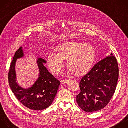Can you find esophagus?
I'll return each instance as SVG.
<instances>
[{
  "instance_id": "34e87169",
  "label": "esophagus",
  "mask_w": 128,
  "mask_h": 128,
  "mask_svg": "<svg viewBox=\"0 0 128 128\" xmlns=\"http://www.w3.org/2000/svg\"><path fill=\"white\" fill-rule=\"evenodd\" d=\"M69 80H63L61 81V84H66V83H68L69 82Z\"/></svg>"
}]
</instances>
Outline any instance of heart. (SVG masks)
<instances>
[{
  "label": "heart",
  "instance_id": "obj_1",
  "mask_svg": "<svg viewBox=\"0 0 128 128\" xmlns=\"http://www.w3.org/2000/svg\"><path fill=\"white\" fill-rule=\"evenodd\" d=\"M55 52L57 54H50L47 59L50 69L56 74L61 72L64 60L67 61V67L74 75L82 76L92 68L96 58L95 49L89 43H63L57 46Z\"/></svg>",
  "mask_w": 128,
  "mask_h": 128
}]
</instances>
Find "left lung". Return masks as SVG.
<instances>
[{
  "instance_id": "1",
  "label": "left lung",
  "mask_w": 128,
  "mask_h": 128,
  "mask_svg": "<svg viewBox=\"0 0 128 128\" xmlns=\"http://www.w3.org/2000/svg\"><path fill=\"white\" fill-rule=\"evenodd\" d=\"M118 72L116 59L111 54L81 78L80 91L76 96V101L83 110L95 112L108 104L115 92Z\"/></svg>"
}]
</instances>
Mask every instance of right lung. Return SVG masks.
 Masks as SVG:
<instances>
[{
    "label": "right lung",
    "instance_id": "obj_1",
    "mask_svg": "<svg viewBox=\"0 0 128 128\" xmlns=\"http://www.w3.org/2000/svg\"><path fill=\"white\" fill-rule=\"evenodd\" d=\"M24 54L22 47L16 52L8 72L10 88L16 98L26 107L35 110H42L48 107L55 97L60 82L54 78L44 66L46 61L38 58L37 63L39 69L38 79L29 88H24L16 82V63L17 59L23 58Z\"/></svg>",
    "mask_w": 128,
    "mask_h": 128
}]
</instances>
